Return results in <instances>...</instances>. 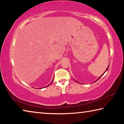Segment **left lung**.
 <instances>
[{
    "label": "left lung",
    "mask_w": 124,
    "mask_h": 124,
    "mask_svg": "<svg viewBox=\"0 0 124 124\" xmlns=\"http://www.w3.org/2000/svg\"><path fill=\"white\" fill-rule=\"evenodd\" d=\"M108 68H109V67H108V68H107V70H106V71H107V70H108ZM106 72H105L104 73H104H106ZM102 76H101V77H100L99 78H98V79H97V80H96V81H97V80H98V79H99L100 78H101V77H102Z\"/></svg>",
    "instance_id": "8db88e82"
}]
</instances>
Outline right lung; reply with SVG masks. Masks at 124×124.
<instances>
[{
  "label": "right lung",
  "instance_id": "obj_1",
  "mask_svg": "<svg viewBox=\"0 0 124 124\" xmlns=\"http://www.w3.org/2000/svg\"><path fill=\"white\" fill-rule=\"evenodd\" d=\"M51 83H52V82H51ZM50 84H49V85H50ZM49 85H48V86H49Z\"/></svg>",
  "mask_w": 124,
  "mask_h": 124
}]
</instances>
